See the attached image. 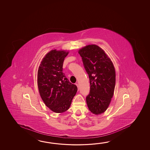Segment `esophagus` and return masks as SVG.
<instances>
[{
	"label": "esophagus",
	"mask_w": 150,
	"mask_h": 150,
	"mask_svg": "<svg viewBox=\"0 0 150 150\" xmlns=\"http://www.w3.org/2000/svg\"><path fill=\"white\" fill-rule=\"evenodd\" d=\"M76 86H77V88H78V89H79V84H78V83H76Z\"/></svg>",
	"instance_id": "1"
}]
</instances>
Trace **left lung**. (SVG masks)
Masks as SVG:
<instances>
[{
    "label": "left lung",
    "instance_id": "obj_1",
    "mask_svg": "<svg viewBox=\"0 0 150 150\" xmlns=\"http://www.w3.org/2000/svg\"><path fill=\"white\" fill-rule=\"evenodd\" d=\"M88 75L90 92L86 97L89 110L95 115L103 113L110 103L115 87V72L113 63L103 50L91 44L79 51Z\"/></svg>",
    "mask_w": 150,
    "mask_h": 150
}]
</instances>
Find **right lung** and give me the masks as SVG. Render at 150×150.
<instances>
[{"instance_id": "right-lung-1", "label": "right lung", "mask_w": 150, "mask_h": 150, "mask_svg": "<svg viewBox=\"0 0 150 150\" xmlns=\"http://www.w3.org/2000/svg\"><path fill=\"white\" fill-rule=\"evenodd\" d=\"M69 52L53 50L47 53L38 71V86L45 105L52 111L62 113L67 110L77 91L64 73L63 64Z\"/></svg>"}]
</instances>
